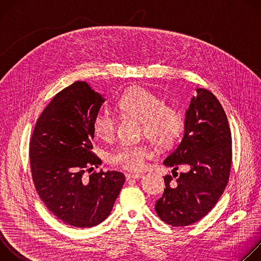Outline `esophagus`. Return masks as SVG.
<instances>
[{
	"instance_id": "1",
	"label": "esophagus",
	"mask_w": 261,
	"mask_h": 261,
	"mask_svg": "<svg viewBox=\"0 0 261 261\" xmlns=\"http://www.w3.org/2000/svg\"><path fill=\"white\" fill-rule=\"evenodd\" d=\"M141 176H142L141 173H127V174H126V178H127V179H130V178H133V179H135V178H140Z\"/></svg>"
}]
</instances>
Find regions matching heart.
I'll use <instances>...</instances> for the list:
<instances>
[{
	"instance_id": "obj_1",
	"label": "heart",
	"mask_w": 261,
	"mask_h": 261,
	"mask_svg": "<svg viewBox=\"0 0 261 261\" xmlns=\"http://www.w3.org/2000/svg\"><path fill=\"white\" fill-rule=\"evenodd\" d=\"M121 113L140 122V135L151 139L159 147L171 145L182 129L180 111L173 105L164 104L160 96L142 87L128 89L118 100ZM95 134L104 141L114 139L117 134V121L106 113H99L93 121ZM153 156L150 145L123 144L107 156V162L126 170H140L145 160Z\"/></svg>"
}]
</instances>
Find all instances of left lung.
<instances>
[{
	"mask_svg": "<svg viewBox=\"0 0 261 261\" xmlns=\"http://www.w3.org/2000/svg\"><path fill=\"white\" fill-rule=\"evenodd\" d=\"M186 111L182 139L166 157L173 177L165 175V189L155 205L167 224L188 226L215 206L227 186L232 159L231 132L219 100L206 89H197ZM184 165L188 172L175 171Z\"/></svg>",
	"mask_w": 261,
	"mask_h": 261,
	"instance_id": "obj_1",
	"label": "left lung"
}]
</instances>
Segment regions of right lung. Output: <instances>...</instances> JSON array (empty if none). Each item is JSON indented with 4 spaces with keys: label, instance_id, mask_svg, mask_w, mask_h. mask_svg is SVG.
I'll use <instances>...</instances> for the list:
<instances>
[{
    "label": "right lung",
    "instance_id": "right-lung-1",
    "mask_svg": "<svg viewBox=\"0 0 261 261\" xmlns=\"http://www.w3.org/2000/svg\"><path fill=\"white\" fill-rule=\"evenodd\" d=\"M105 99L85 82L59 92L36 123L30 141L35 188L46 207L68 225L89 228L104 221L125 182L120 171H90L93 121Z\"/></svg>",
    "mask_w": 261,
    "mask_h": 261
}]
</instances>
